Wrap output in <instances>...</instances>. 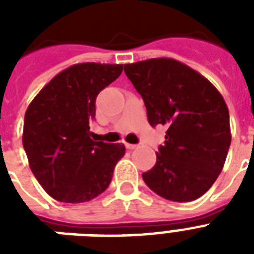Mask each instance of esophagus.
Listing matches in <instances>:
<instances>
[{"label": "esophagus", "instance_id": "esophagus-1", "mask_svg": "<svg viewBox=\"0 0 254 254\" xmlns=\"http://www.w3.org/2000/svg\"><path fill=\"white\" fill-rule=\"evenodd\" d=\"M125 147H127V149H129V150H133V149H135V147H137V145H134V143L125 142Z\"/></svg>", "mask_w": 254, "mask_h": 254}]
</instances>
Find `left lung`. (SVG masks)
Masks as SVG:
<instances>
[{"mask_svg":"<svg viewBox=\"0 0 254 254\" xmlns=\"http://www.w3.org/2000/svg\"><path fill=\"white\" fill-rule=\"evenodd\" d=\"M147 111L151 127H167L154 167L142 178L173 201L200 197L221 173L231 145L229 112L215 85L170 58L124 64Z\"/></svg>","mask_w":254,"mask_h":254,"instance_id":"left-lung-1","label":"left lung"}]
</instances>
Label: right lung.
Instances as JSON below:
<instances>
[{
  "label": "right lung",
  "instance_id": "obj_1",
  "mask_svg": "<svg viewBox=\"0 0 254 254\" xmlns=\"http://www.w3.org/2000/svg\"><path fill=\"white\" fill-rule=\"evenodd\" d=\"M123 72V64L79 63L42 88L25 115L22 143L30 169L50 196L84 203L108 189L123 143L91 138L96 97Z\"/></svg>",
  "mask_w": 254,
  "mask_h": 254
}]
</instances>
